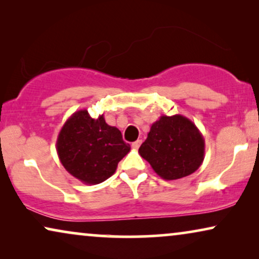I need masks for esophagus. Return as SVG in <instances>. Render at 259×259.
<instances>
[{
  "label": "esophagus",
  "mask_w": 259,
  "mask_h": 259,
  "mask_svg": "<svg viewBox=\"0 0 259 259\" xmlns=\"http://www.w3.org/2000/svg\"><path fill=\"white\" fill-rule=\"evenodd\" d=\"M140 145H141V140L134 141V143H132V148L133 150H138V148L140 147Z\"/></svg>",
  "instance_id": "esophagus-1"
}]
</instances>
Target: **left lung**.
<instances>
[{"instance_id":"1","label":"left lung","mask_w":259,"mask_h":259,"mask_svg":"<svg viewBox=\"0 0 259 259\" xmlns=\"http://www.w3.org/2000/svg\"><path fill=\"white\" fill-rule=\"evenodd\" d=\"M139 154L165 180H177L196 172L203 164L205 140L186 116L161 115L152 123Z\"/></svg>"}]
</instances>
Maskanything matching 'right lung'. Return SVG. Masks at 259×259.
Segmentation results:
<instances>
[{
    "label": "right lung",
    "instance_id": "obj_1",
    "mask_svg": "<svg viewBox=\"0 0 259 259\" xmlns=\"http://www.w3.org/2000/svg\"><path fill=\"white\" fill-rule=\"evenodd\" d=\"M131 151L121 132L105 121L93 119L87 109L73 113L60 131L56 152L66 171L87 185H95L114 175L118 162Z\"/></svg>",
    "mask_w": 259,
    "mask_h": 259
}]
</instances>
